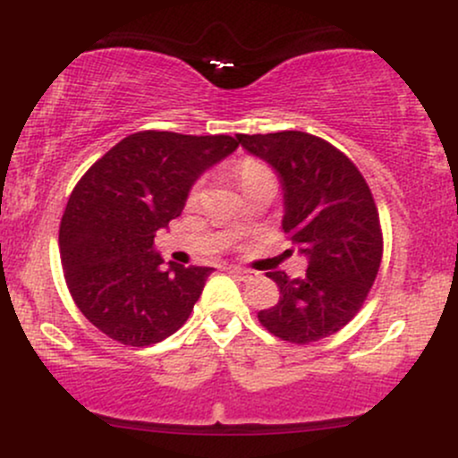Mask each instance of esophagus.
I'll return each instance as SVG.
<instances>
[{
	"label": "esophagus",
	"mask_w": 458,
	"mask_h": 458,
	"mask_svg": "<svg viewBox=\"0 0 458 458\" xmlns=\"http://www.w3.org/2000/svg\"><path fill=\"white\" fill-rule=\"evenodd\" d=\"M228 271L233 273V276L241 277V280H250V277H254V273L250 269H243V267H228Z\"/></svg>",
	"instance_id": "esophagus-1"
}]
</instances>
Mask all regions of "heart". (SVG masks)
<instances>
[{"mask_svg":"<svg viewBox=\"0 0 458 458\" xmlns=\"http://www.w3.org/2000/svg\"><path fill=\"white\" fill-rule=\"evenodd\" d=\"M260 172H267V167L262 165L260 161H254V159H245V161H241L239 163V167H236V176H239V182H243V181H247V178H251V176H256V174H260ZM198 185L191 189V193H189V198H196L198 196Z\"/></svg>","mask_w":458,"mask_h":458,"instance_id":"1","label":"heart"}]
</instances>
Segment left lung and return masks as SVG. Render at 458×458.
Wrapping results in <instances>:
<instances>
[{
  "instance_id": "left-lung-1",
  "label": "left lung",
  "mask_w": 458,
  "mask_h": 458,
  "mask_svg": "<svg viewBox=\"0 0 458 458\" xmlns=\"http://www.w3.org/2000/svg\"><path fill=\"white\" fill-rule=\"evenodd\" d=\"M267 161L284 189L282 228L308 259L303 277L269 271L280 301L259 320L286 343L308 344L335 334L364 306L383 256L375 198L355 163L303 131L236 135Z\"/></svg>"
}]
</instances>
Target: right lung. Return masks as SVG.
Listing matches in <instances>:
<instances>
[{
	"label": "right lung",
	"instance_id": "1",
	"mask_svg": "<svg viewBox=\"0 0 458 458\" xmlns=\"http://www.w3.org/2000/svg\"><path fill=\"white\" fill-rule=\"evenodd\" d=\"M236 146L230 135L140 131L72 189L60 224L62 267L72 301L105 335L150 346L185 325L213 269L161 267L155 233L182 213L198 176Z\"/></svg>",
	"mask_w": 458,
	"mask_h": 458
}]
</instances>
